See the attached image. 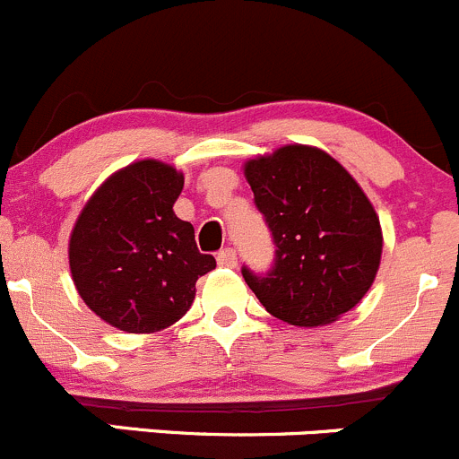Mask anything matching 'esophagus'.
I'll return each mask as SVG.
<instances>
[{"label":"esophagus","instance_id":"34e87169","mask_svg":"<svg viewBox=\"0 0 459 459\" xmlns=\"http://www.w3.org/2000/svg\"><path fill=\"white\" fill-rule=\"evenodd\" d=\"M216 261H219L221 267H236V252L231 247H225L223 252H219Z\"/></svg>","mask_w":459,"mask_h":459}]
</instances>
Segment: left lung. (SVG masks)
Listing matches in <instances>:
<instances>
[{
    "label": "left lung",
    "instance_id": "8db88e82",
    "mask_svg": "<svg viewBox=\"0 0 459 459\" xmlns=\"http://www.w3.org/2000/svg\"><path fill=\"white\" fill-rule=\"evenodd\" d=\"M254 203L276 245L274 267L243 279L276 319L328 325L357 306L382 263L384 236L373 203L324 149L285 144L245 162Z\"/></svg>",
    "mask_w": 459,
    "mask_h": 459
}]
</instances>
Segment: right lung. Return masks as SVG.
Instances as JSON below:
<instances>
[{
  "instance_id": "obj_1",
  "label": "right lung",
  "mask_w": 459,
  "mask_h": 459,
  "mask_svg": "<svg viewBox=\"0 0 459 459\" xmlns=\"http://www.w3.org/2000/svg\"><path fill=\"white\" fill-rule=\"evenodd\" d=\"M185 185L174 165L135 160L108 176L86 201L69 240L82 301L117 330L160 333L192 307L198 276L216 267L194 228L174 214Z\"/></svg>"
}]
</instances>
